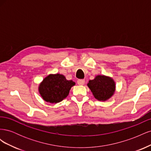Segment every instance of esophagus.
Instances as JSON below:
<instances>
[{
  "label": "esophagus",
  "mask_w": 151,
  "mask_h": 151,
  "mask_svg": "<svg viewBox=\"0 0 151 151\" xmlns=\"http://www.w3.org/2000/svg\"><path fill=\"white\" fill-rule=\"evenodd\" d=\"M85 83V80L84 79H79L77 81V84L80 86H83Z\"/></svg>",
  "instance_id": "esophagus-1"
}]
</instances>
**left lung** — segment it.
Segmentation results:
<instances>
[{
  "label": "left lung",
  "instance_id": "8db88e82",
  "mask_svg": "<svg viewBox=\"0 0 151 151\" xmlns=\"http://www.w3.org/2000/svg\"><path fill=\"white\" fill-rule=\"evenodd\" d=\"M88 86L94 97L99 101H105L110 98L115 91V83L111 77L98 75L90 80Z\"/></svg>",
  "mask_w": 151,
  "mask_h": 151
}]
</instances>
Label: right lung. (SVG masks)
Instances as JSON below:
<instances>
[{
	"instance_id": "add662e5",
	"label": "right lung",
	"mask_w": 151,
	"mask_h": 151,
	"mask_svg": "<svg viewBox=\"0 0 151 151\" xmlns=\"http://www.w3.org/2000/svg\"><path fill=\"white\" fill-rule=\"evenodd\" d=\"M75 84L72 80H67L63 75L50 74L40 83L38 91L45 101L57 103L67 96L70 89Z\"/></svg>"
}]
</instances>
